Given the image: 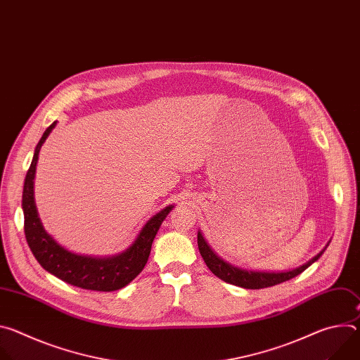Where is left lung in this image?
Segmentation results:
<instances>
[{
    "instance_id": "left-lung-1",
    "label": "left lung",
    "mask_w": 360,
    "mask_h": 360,
    "mask_svg": "<svg viewBox=\"0 0 360 360\" xmlns=\"http://www.w3.org/2000/svg\"><path fill=\"white\" fill-rule=\"evenodd\" d=\"M330 240L326 243V246L318 253L315 255L312 259L307 261L306 264L290 269V271H276V272H265V271H252V269H243L239 266H235L229 262H226L225 259H222L221 256H218L212 248L208 245V242L205 240L203 235L200 233V231H198V248L199 252L202 255V258L207 264V266L211 269V272L214 275H217L219 279L225 281L226 283L235 285V286H240L245 289H262V288H269V286H275L279 285L282 282H286L297 275H300L304 269L309 268L314 262H316L322 253L326 250V248L329 246Z\"/></svg>"
}]
</instances>
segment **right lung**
I'll return each mask as SVG.
<instances>
[{
  "mask_svg": "<svg viewBox=\"0 0 360 360\" xmlns=\"http://www.w3.org/2000/svg\"><path fill=\"white\" fill-rule=\"evenodd\" d=\"M56 125L57 121L51 124L42 134L35 146L34 157L25 176L22 191L25 239L35 259L51 275L88 290H118L134 281L146 265L152 242L168 214L174 210V205H168L158 214L150 217L141 228L134 242L120 253L110 256H89L71 252L60 245L44 229L34 198V179L39 150Z\"/></svg>",
  "mask_w": 360,
  "mask_h": 360,
  "instance_id": "right-lung-1",
  "label": "right lung"
}]
</instances>
